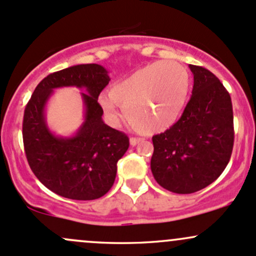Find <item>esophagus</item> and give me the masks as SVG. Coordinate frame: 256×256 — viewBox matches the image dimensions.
I'll list each match as a JSON object with an SVG mask.
<instances>
[{"label": "esophagus", "instance_id": "1", "mask_svg": "<svg viewBox=\"0 0 256 256\" xmlns=\"http://www.w3.org/2000/svg\"><path fill=\"white\" fill-rule=\"evenodd\" d=\"M144 141V138H141V137H131L130 138V144L131 146H136V144H138L140 142Z\"/></svg>", "mask_w": 256, "mask_h": 256}]
</instances>
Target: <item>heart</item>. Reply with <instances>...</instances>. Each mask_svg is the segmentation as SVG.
Returning a JSON list of instances; mask_svg holds the SVG:
<instances>
[{
  "label": "heart",
  "mask_w": 256,
  "mask_h": 256,
  "mask_svg": "<svg viewBox=\"0 0 256 256\" xmlns=\"http://www.w3.org/2000/svg\"><path fill=\"white\" fill-rule=\"evenodd\" d=\"M190 90V74L176 61H156L118 80L99 104L109 119L119 116V106L136 130L157 134L173 126L182 115Z\"/></svg>",
  "instance_id": "1"
}]
</instances>
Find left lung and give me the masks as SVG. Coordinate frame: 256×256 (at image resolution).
<instances>
[{
    "mask_svg": "<svg viewBox=\"0 0 256 256\" xmlns=\"http://www.w3.org/2000/svg\"><path fill=\"white\" fill-rule=\"evenodd\" d=\"M192 94L182 118L152 137L150 170L172 192L192 194L208 186L224 170L234 142L230 93L208 70L190 64Z\"/></svg>",
    "mask_w": 256,
    "mask_h": 256,
    "instance_id": "left-lung-1",
    "label": "left lung"
}]
</instances>
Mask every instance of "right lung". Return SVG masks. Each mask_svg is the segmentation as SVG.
I'll use <instances>...</instances> for the list:
<instances>
[{"label": "right lung", "mask_w": 256, "mask_h": 256, "mask_svg": "<svg viewBox=\"0 0 256 256\" xmlns=\"http://www.w3.org/2000/svg\"><path fill=\"white\" fill-rule=\"evenodd\" d=\"M108 71L96 64H76L45 77L24 110L23 144L29 166L42 185L72 200H96L109 192L118 160L128 148V137L104 124L98 96L109 83ZM76 86L85 104V121L74 136H54L44 106L56 88Z\"/></svg>", "instance_id": "right-lung-1"}]
</instances>
